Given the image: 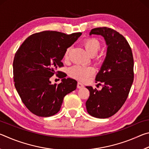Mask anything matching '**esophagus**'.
I'll return each instance as SVG.
<instances>
[{"label":"esophagus","instance_id":"obj_1","mask_svg":"<svg viewBox=\"0 0 149 149\" xmlns=\"http://www.w3.org/2000/svg\"><path fill=\"white\" fill-rule=\"evenodd\" d=\"M84 87V84H82V83L81 82H78L77 84V87L78 88V89H81V88H83Z\"/></svg>","mask_w":149,"mask_h":149}]
</instances>
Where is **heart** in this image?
<instances>
[{
  "label": "heart",
  "mask_w": 149,
  "mask_h": 149,
  "mask_svg": "<svg viewBox=\"0 0 149 149\" xmlns=\"http://www.w3.org/2000/svg\"><path fill=\"white\" fill-rule=\"evenodd\" d=\"M85 50L91 56H95L99 51L100 48V44L97 39L93 37H88L85 39L82 42ZM70 52V48L67 49L64 54V59L67 60L68 59ZM95 62L97 64L101 63V58L99 56H95ZM95 70L91 66H83V65H76L72 67L69 70V74L72 77L78 80L86 81L88 78L95 74Z\"/></svg>",
  "instance_id": "b5f03b06"
}]
</instances>
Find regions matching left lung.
<instances>
[{
  "label": "left lung",
  "mask_w": 149,
  "mask_h": 149,
  "mask_svg": "<svg viewBox=\"0 0 149 149\" xmlns=\"http://www.w3.org/2000/svg\"><path fill=\"white\" fill-rule=\"evenodd\" d=\"M92 34L104 37L108 48L107 56L95 78L102 88L98 91L86 87L90 96L85 104L91 116L107 118L122 108L129 95L134 77L133 53L127 40L114 29L97 27L91 29Z\"/></svg>",
  "instance_id": "obj_1"
}]
</instances>
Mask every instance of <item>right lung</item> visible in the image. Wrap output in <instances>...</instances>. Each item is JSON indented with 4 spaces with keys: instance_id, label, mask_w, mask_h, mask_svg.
Segmentation results:
<instances>
[{
    "instance_id": "obj_1",
    "label": "right lung",
    "mask_w": 149,
    "mask_h": 149,
    "mask_svg": "<svg viewBox=\"0 0 149 149\" xmlns=\"http://www.w3.org/2000/svg\"><path fill=\"white\" fill-rule=\"evenodd\" d=\"M81 33L67 35L55 31L36 33L25 40L15 54L13 62L14 85L22 101L30 112L49 117L60 110L65 95L76 89L77 81L56 71L64 66L61 60ZM56 74L62 79L59 84H51Z\"/></svg>"
}]
</instances>
